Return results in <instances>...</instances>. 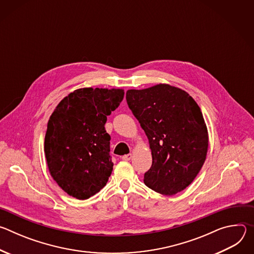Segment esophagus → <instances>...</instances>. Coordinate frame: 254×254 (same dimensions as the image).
Listing matches in <instances>:
<instances>
[{
    "mask_svg": "<svg viewBox=\"0 0 254 254\" xmlns=\"http://www.w3.org/2000/svg\"><path fill=\"white\" fill-rule=\"evenodd\" d=\"M131 158H132V155H131V154H127V155L123 156V158H122V159H123L124 161H129Z\"/></svg>",
    "mask_w": 254,
    "mask_h": 254,
    "instance_id": "1",
    "label": "esophagus"
}]
</instances>
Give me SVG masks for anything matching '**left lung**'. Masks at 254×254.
<instances>
[{
	"instance_id": "left-lung-1",
	"label": "left lung",
	"mask_w": 254,
	"mask_h": 254,
	"mask_svg": "<svg viewBox=\"0 0 254 254\" xmlns=\"http://www.w3.org/2000/svg\"><path fill=\"white\" fill-rule=\"evenodd\" d=\"M127 101L152 151V167L143 183L163 195L183 191L208 152V129L199 105L185 90L166 83L128 89Z\"/></svg>"
}]
</instances>
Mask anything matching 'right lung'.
Listing matches in <instances>:
<instances>
[{
	"instance_id": "right-lung-1",
	"label": "right lung",
	"mask_w": 254,
	"mask_h": 254,
	"mask_svg": "<svg viewBox=\"0 0 254 254\" xmlns=\"http://www.w3.org/2000/svg\"><path fill=\"white\" fill-rule=\"evenodd\" d=\"M124 95L122 88H79L65 96L52 113L45 158L51 177L69 196L85 200L106 185L114 163L104 125Z\"/></svg>"
}]
</instances>
